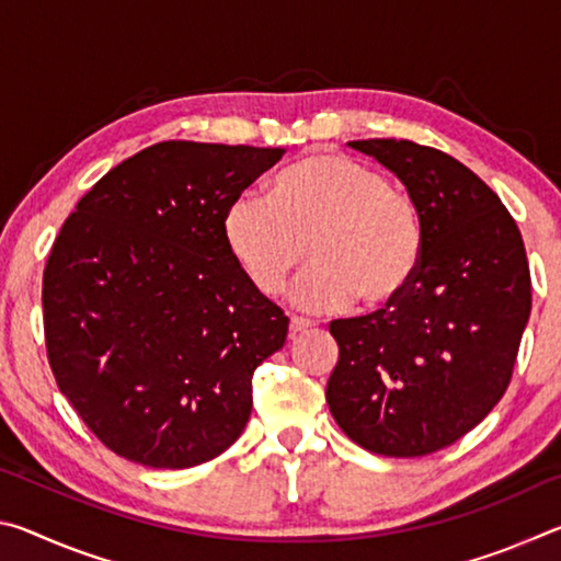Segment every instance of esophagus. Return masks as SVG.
I'll use <instances>...</instances> for the list:
<instances>
[{"label":"esophagus","mask_w":561,"mask_h":561,"mask_svg":"<svg viewBox=\"0 0 561 561\" xmlns=\"http://www.w3.org/2000/svg\"><path fill=\"white\" fill-rule=\"evenodd\" d=\"M314 329L309 319H301V317H291L289 319V336H299V334H307V331Z\"/></svg>","instance_id":"1"}]
</instances>
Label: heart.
Returning a JSON list of instances; mask_svg holds the SVG:
<instances>
[{
    "instance_id": "heart-1",
    "label": "heart",
    "mask_w": 561,
    "mask_h": 561,
    "mask_svg": "<svg viewBox=\"0 0 561 561\" xmlns=\"http://www.w3.org/2000/svg\"><path fill=\"white\" fill-rule=\"evenodd\" d=\"M225 242L244 277L277 297L309 260L314 267L291 299L324 314L401 299L423 257L421 210L371 165L319 153L274 178L270 197L240 195L225 213Z\"/></svg>"
}]
</instances>
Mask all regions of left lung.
I'll list each match as a JSON object with an SVG mask.
<instances>
[{
	"instance_id": "8db88e82",
	"label": "left lung",
	"mask_w": 561,
	"mask_h": 561,
	"mask_svg": "<svg viewBox=\"0 0 561 561\" xmlns=\"http://www.w3.org/2000/svg\"><path fill=\"white\" fill-rule=\"evenodd\" d=\"M351 148L401 178L423 220V257L401 299L329 324L339 360L329 411L351 440L421 458L460 440L505 396L531 309L522 234L460 160L413 140Z\"/></svg>"
}]
</instances>
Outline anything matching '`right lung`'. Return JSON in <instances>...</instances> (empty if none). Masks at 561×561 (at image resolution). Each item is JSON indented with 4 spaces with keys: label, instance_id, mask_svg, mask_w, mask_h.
<instances>
[{
    "label": "right lung",
    "instance_id": "obj_1",
    "mask_svg": "<svg viewBox=\"0 0 561 561\" xmlns=\"http://www.w3.org/2000/svg\"><path fill=\"white\" fill-rule=\"evenodd\" d=\"M282 148L163 140L111 168L66 217L44 270L59 391L121 458L183 470L252 413V376L289 319L225 242V213Z\"/></svg>",
    "mask_w": 561,
    "mask_h": 561
}]
</instances>
